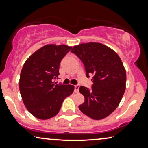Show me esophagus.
Listing matches in <instances>:
<instances>
[{
    "mask_svg": "<svg viewBox=\"0 0 148 148\" xmlns=\"http://www.w3.org/2000/svg\"><path fill=\"white\" fill-rule=\"evenodd\" d=\"M79 88H80V85L79 84L74 85V92H75L76 93H78V92H79Z\"/></svg>",
    "mask_w": 148,
    "mask_h": 148,
    "instance_id": "34e87169",
    "label": "esophagus"
}]
</instances>
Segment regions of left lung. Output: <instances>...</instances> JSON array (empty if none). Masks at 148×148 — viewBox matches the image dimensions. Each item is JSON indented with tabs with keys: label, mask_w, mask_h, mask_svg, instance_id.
<instances>
[{
	"label": "left lung",
	"mask_w": 148,
	"mask_h": 148,
	"mask_svg": "<svg viewBox=\"0 0 148 148\" xmlns=\"http://www.w3.org/2000/svg\"><path fill=\"white\" fill-rule=\"evenodd\" d=\"M85 66L86 76L92 77V89L81 86L85 102L79 110L90 118H106L116 110L125 90L126 72L118 54L99 42L82 43L72 48Z\"/></svg>",
	"instance_id": "1"
}]
</instances>
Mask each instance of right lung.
Here are the masks:
<instances>
[{
	"label": "right lung",
	"mask_w": 148,
	"mask_h": 148,
	"mask_svg": "<svg viewBox=\"0 0 148 148\" xmlns=\"http://www.w3.org/2000/svg\"><path fill=\"white\" fill-rule=\"evenodd\" d=\"M72 47L47 45L26 60L21 70L19 89L28 111L39 119H50L58 113L64 99L74 92L72 85L54 83L58 79L60 63Z\"/></svg>",
	"instance_id": "right-lung-1"
}]
</instances>
